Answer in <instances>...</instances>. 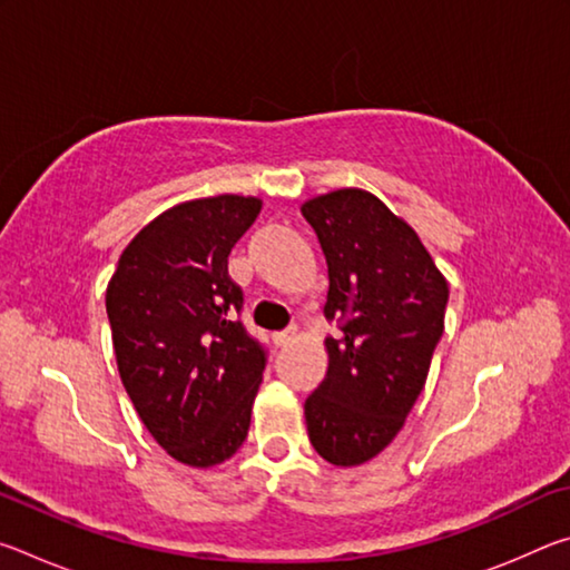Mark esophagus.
<instances>
[{"mask_svg": "<svg viewBox=\"0 0 570 570\" xmlns=\"http://www.w3.org/2000/svg\"><path fill=\"white\" fill-rule=\"evenodd\" d=\"M294 340H296V326H292V330H284V332L274 334L276 346H286V344H292Z\"/></svg>", "mask_w": 570, "mask_h": 570, "instance_id": "obj_1", "label": "esophagus"}]
</instances>
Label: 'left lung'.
<instances>
[{
    "label": "left lung",
    "instance_id": "obj_1",
    "mask_svg": "<svg viewBox=\"0 0 570 570\" xmlns=\"http://www.w3.org/2000/svg\"><path fill=\"white\" fill-rule=\"evenodd\" d=\"M330 272V366L304 402L314 450L336 468L377 458L397 438L445 330L450 288L414 228L377 196L340 188L306 200Z\"/></svg>",
    "mask_w": 570,
    "mask_h": 570
}]
</instances>
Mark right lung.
<instances>
[{
    "label": "right lung",
    "mask_w": 570,
    "mask_h": 570,
    "mask_svg": "<svg viewBox=\"0 0 570 570\" xmlns=\"http://www.w3.org/2000/svg\"><path fill=\"white\" fill-rule=\"evenodd\" d=\"M262 198H196L125 246L105 292L115 360L135 412L173 460L214 468L244 445L266 352L236 320L228 254Z\"/></svg>",
    "instance_id": "right-lung-1"
}]
</instances>
